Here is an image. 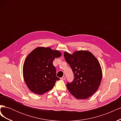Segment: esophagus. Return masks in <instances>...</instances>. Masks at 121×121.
<instances>
[{"instance_id": "obj_1", "label": "esophagus", "mask_w": 121, "mask_h": 121, "mask_svg": "<svg viewBox=\"0 0 121 121\" xmlns=\"http://www.w3.org/2000/svg\"><path fill=\"white\" fill-rule=\"evenodd\" d=\"M60 79L62 80H65V76H63V77H62L60 78Z\"/></svg>"}]
</instances>
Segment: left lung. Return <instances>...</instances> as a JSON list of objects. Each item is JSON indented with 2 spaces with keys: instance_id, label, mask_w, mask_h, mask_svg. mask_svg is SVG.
<instances>
[{
  "instance_id": "left-lung-1",
  "label": "left lung",
  "mask_w": 121,
  "mask_h": 121,
  "mask_svg": "<svg viewBox=\"0 0 121 121\" xmlns=\"http://www.w3.org/2000/svg\"><path fill=\"white\" fill-rule=\"evenodd\" d=\"M65 60L74 73V79L67 87L78 99H87L96 92L101 81L102 73L99 63L88 51L80 50L72 54L64 52Z\"/></svg>"
}]
</instances>
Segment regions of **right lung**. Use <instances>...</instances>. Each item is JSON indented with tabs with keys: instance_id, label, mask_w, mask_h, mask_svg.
<instances>
[{
	"instance_id": "obj_1",
	"label": "right lung",
	"mask_w": 121,
	"mask_h": 121,
	"mask_svg": "<svg viewBox=\"0 0 121 121\" xmlns=\"http://www.w3.org/2000/svg\"><path fill=\"white\" fill-rule=\"evenodd\" d=\"M61 55L59 51L44 47H37L29 54L23 65V77L32 92L41 95L53 88L60 80L53 61Z\"/></svg>"
}]
</instances>
